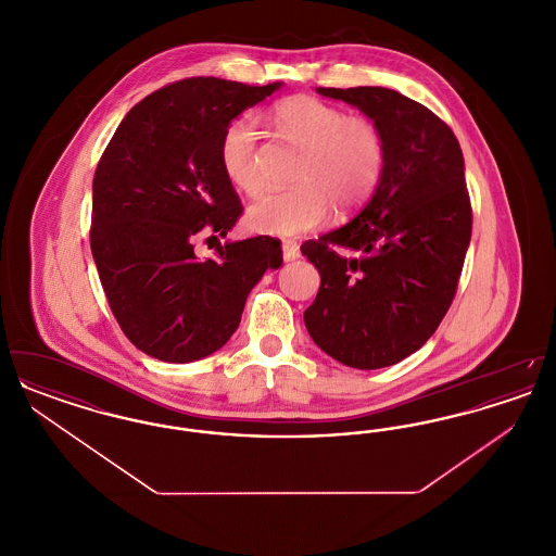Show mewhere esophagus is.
I'll list each match as a JSON object with an SVG mask.
<instances>
[{"label": "esophagus", "mask_w": 556, "mask_h": 556, "mask_svg": "<svg viewBox=\"0 0 556 556\" xmlns=\"http://www.w3.org/2000/svg\"><path fill=\"white\" fill-rule=\"evenodd\" d=\"M281 250H283V261H286V263H291V261H298V258H300V245H298L295 241H291V239L281 243Z\"/></svg>", "instance_id": "1"}]
</instances>
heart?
Returning a JSON list of instances; mask_svg holds the SVG:
<instances>
[{"instance_id": "1", "label": "heart", "mask_w": 556, "mask_h": 556, "mask_svg": "<svg viewBox=\"0 0 556 556\" xmlns=\"http://www.w3.org/2000/svg\"><path fill=\"white\" fill-rule=\"evenodd\" d=\"M275 121L306 148L295 184L268 191L248 211V225L266 236H300L323 225L331 202L348 211L365 202L379 184L386 162L383 137L365 118H348L342 108L311 96H295L275 106ZM261 127L254 114H241L220 139V166L227 179L248 195L265 186L258 156Z\"/></svg>"}]
</instances>
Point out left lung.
I'll return each mask as SVG.
<instances>
[{
    "label": "left lung",
    "instance_id": "8db88e82",
    "mask_svg": "<svg viewBox=\"0 0 556 556\" xmlns=\"http://www.w3.org/2000/svg\"><path fill=\"white\" fill-rule=\"evenodd\" d=\"M369 116L386 162L369 202L300 250L320 275L304 323L315 344L354 369L417 352L448 313L471 241L460 146L431 110L386 87H317Z\"/></svg>",
    "mask_w": 556,
    "mask_h": 556
}]
</instances>
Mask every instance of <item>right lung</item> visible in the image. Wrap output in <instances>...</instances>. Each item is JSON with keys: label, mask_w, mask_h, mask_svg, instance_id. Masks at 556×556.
<instances>
[{"label": "right lung", "mask_w": 556, "mask_h": 556, "mask_svg": "<svg viewBox=\"0 0 556 556\" xmlns=\"http://www.w3.org/2000/svg\"><path fill=\"white\" fill-rule=\"evenodd\" d=\"M281 85L162 87L127 112L96 168L93 261L121 329L152 358L186 365L220 350L266 268L283 265L273 238L219 241L214 260L192 252L200 232L227 238L241 214L220 166L223 132Z\"/></svg>", "instance_id": "1"}]
</instances>
